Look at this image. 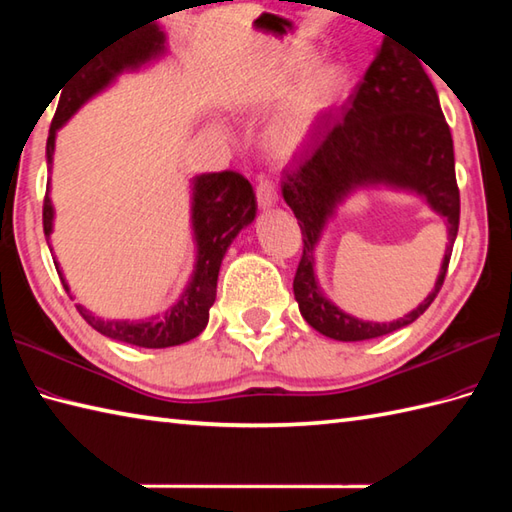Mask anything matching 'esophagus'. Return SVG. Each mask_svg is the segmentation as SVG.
Here are the masks:
<instances>
[{
    "label": "esophagus",
    "instance_id": "esophagus-1",
    "mask_svg": "<svg viewBox=\"0 0 512 512\" xmlns=\"http://www.w3.org/2000/svg\"><path fill=\"white\" fill-rule=\"evenodd\" d=\"M277 184H275V180H270V178H264V180H259V184H257V202H259V206H262V209H268V206H273L275 202H277Z\"/></svg>",
    "mask_w": 512,
    "mask_h": 512
}]
</instances>
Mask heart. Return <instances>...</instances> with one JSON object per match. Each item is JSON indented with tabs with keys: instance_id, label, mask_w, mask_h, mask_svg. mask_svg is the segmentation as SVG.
<instances>
[{
	"instance_id": "1",
	"label": "heart",
	"mask_w": 512,
	"mask_h": 512,
	"mask_svg": "<svg viewBox=\"0 0 512 512\" xmlns=\"http://www.w3.org/2000/svg\"><path fill=\"white\" fill-rule=\"evenodd\" d=\"M310 59L308 50H295L290 54L284 72H281L279 81H288L292 76H297ZM347 81L345 68L339 63H323L319 68H314L306 81L301 83L297 94L292 96V101L281 114L273 129V145L279 151H295L303 140H306L310 125L314 116L319 114L321 107H325L332 96L339 92Z\"/></svg>"
}]
</instances>
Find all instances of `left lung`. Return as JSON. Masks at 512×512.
Instances as JSON below:
<instances>
[{
    "label": "left lung",
    "instance_id": "left-lung-1",
    "mask_svg": "<svg viewBox=\"0 0 512 512\" xmlns=\"http://www.w3.org/2000/svg\"><path fill=\"white\" fill-rule=\"evenodd\" d=\"M365 183L416 190L450 224L448 253L432 295L407 318L391 324H369L341 313L320 295L313 279L311 248L324 222L347 192ZM281 193L295 211L303 239L292 290L303 319L314 330L336 341H365L416 321L438 297L460 226L451 129L420 61L385 39L347 101L343 118L284 173Z\"/></svg>",
    "mask_w": 512,
    "mask_h": 512
}]
</instances>
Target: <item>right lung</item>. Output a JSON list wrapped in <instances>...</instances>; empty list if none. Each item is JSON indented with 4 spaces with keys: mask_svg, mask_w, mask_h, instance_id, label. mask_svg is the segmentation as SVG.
<instances>
[{
    "mask_svg": "<svg viewBox=\"0 0 512 512\" xmlns=\"http://www.w3.org/2000/svg\"><path fill=\"white\" fill-rule=\"evenodd\" d=\"M162 50H165V35H162L156 21L151 19L149 24L129 30L127 35L107 41L105 46H101L74 70L70 79L63 83V90L59 88L61 96L46 143L48 165H52L57 129L90 96L101 92L116 74H121L127 68H138L140 63L156 57ZM255 211L257 200L253 184L242 173L217 171L198 176L193 182V231L195 239H198V264H195V275L187 292L176 306L167 310L162 317H154L143 323L103 321L83 306H76V310L96 332L129 345L158 350V347H171L195 339L209 323V310L215 301L217 275H220L226 248L231 246L235 235L246 224L255 220ZM43 233H46V237L52 233V202L48 193L43 198ZM54 266H57L65 292L70 295L59 264Z\"/></svg>",
    "mask_w": 512,
    "mask_h": 512,
    "instance_id": "add662e5",
    "label": "right lung"
}]
</instances>
